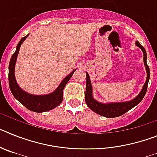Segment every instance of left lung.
Returning <instances> with one entry per match:
<instances>
[{
  "instance_id": "1",
  "label": "left lung",
  "mask_w": 157,
  "mask_h": 157,
  "mask_svg": "<svg viewBox=\"0 0 157 157\" xmlns=\"http://www.w3.org/2000/svg\"><path fill=\"white\" fill-rule=\"evenodd\" d=\"M135 45L140 48L143 52L144 55V65L145 67L146 70L147 77L145 82L144 84L143 87L141 89V92L138 94V95L134 98V99L130 100L128 101H123V102H112V103H101L99 101H96L93 97V88L92 84H91L90 78L86 72V103L87 106L90 108L94 112L98 113V115H101L102 116H105L106 118H114L120 116L128 112L131 109H133L134 106L140 103L141 100L145 97V93L148 87V83L149 80V67L147 64V54L145 52V49L144 47L136 41Z\"/></svg>"
}]
</instances>
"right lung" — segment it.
<instances>
[{"label":"right lung","instance_id":"1","mask_svg":"<svg viewBox=\"0 0 157 157\" xmlns=\"http://www.w3.org/2000/svg\"><path fill=\"white\" fill-rule=\"evenodd\" d=\"M29 34L25 36L22 38L19 42L18 43L16 46V52H14L12 58L10 59V63L8 66V82H9V87L14 98L17 101H19L23 105H24L27 109L35 112H44L47 111L52 110L55 109L63 101V88L65 87L67 82L70 80L71 76L73 75L75 70L71 71L68 75L62 80L59 83L57 88L52 93L45 95H34V94H28L27 92L24 91L18 85L15 76V67H16V59L17 56L19 54V48L23 44V41L26 40Z\"/></svg>","mask_w":157,"mask_h":157}]
</instances>
